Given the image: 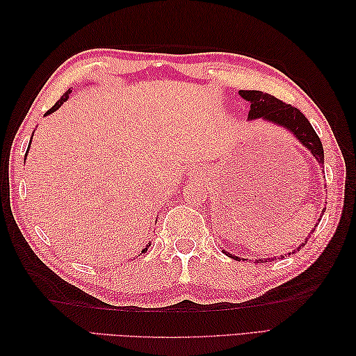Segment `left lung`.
I'll return each instance as SVG.
<instances>
[{"label":"left lung","instance_id":"8db88e82","mask_svg":"<svg viewBox=\"0 0 356 356\" xmlns=\"http://www.w3.org/2000/svg\"><path fill=\"white\" fill-rule=\"evenodd\" d=\"M240 96L248 102H251V110H249V115H248L249 119L261 118L264 120H268V122H274L280 127L286 128L287 131H291L295 136V139H298L301 142V145H305L309 151H311L312 156L318 161V163L321 165L324 163L323 143L318 138V134L315 133L311 122H309L307 118L298 108L292 107L291 104H286L283 101L277 99L275 96H272L269 93L259 92V90H240ZM315 228L312 229V232L315 231ZM306 241L297 248V251L301 246L306 245ZM297 251L289 252V255L295 254ZM223 252L226 255H229L234 260H240L236 255H232L226 251ZM284 255H280L278 259H284ZM266 261L268 259L255 260V263H266Z\"/></svg>","mask_w":356,"mask_h":356}]
</instances>
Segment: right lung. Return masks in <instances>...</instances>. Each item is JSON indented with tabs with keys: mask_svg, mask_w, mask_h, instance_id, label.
I'll return each mask as SVG.
<instances>
[{
	"mask_svg": "<svg viewBox=\"0 0 356 356\" xmlns=\"http://www.w3.org/2000/svg\"><path fill=\"white\" fill-rule=\"evenodd\" d=\"M70 93H72V90H67V92H65V93L61 96V99H59V101H58L55 105H53V107H51V108H50L47 113H45V115H50V113L56 111L59 107H61V105H63V104H64L67 99H69V95H70ZM27 151H29V148H27ZM26 156H27V153H26ZM148 246H149V245H147V248H145V249H142V252H145L147 249H148Z\"/></svg>",
	"mask_w": 356,
	"mask_h": 356,
	"instance_id": "add662e5",
	"label": "right lung"
}]
</instances>
